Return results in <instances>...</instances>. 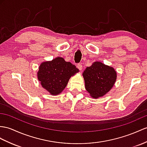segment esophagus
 Instances as JSON below:
<instances>
[{
    "label": "esophagus",
    "mask_w": 147,
    "mask_h": 147,
    "mask_svg": "<svg viewBox=\"0 0 147 147\" xmlns=\"http://www.w3.org/2000/svg\"><path fill=\"white\" fill-rule=\"evenodd\" d=\"M77 67L78 68V69H79L80 70H82V65L81 63H78L77 65Z\"/></svg>",
    "instance_id": "1"
}]
</instances>
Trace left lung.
I'll use <instances>...</instances> for the list:
<instances>
[{
	"mask_svg": "<svg viewBox=\"0 0 147 147\" xmlns=\"http://www.w3.org/2000/svg\"><path fill=\"white\" fill-rule=\"evenodd\" d=\"M117 71L114 68L101 62H94L84 71L86 90L93 98H98L108 93L115 84Z\"/></svg>",
	"mask_w": 147,
	"mask_h": 147,
	"instance_id": "obj_1",
	"label": "left lung"
}]
</instances>
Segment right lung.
Here are the masks:
<instances>
[{
    "label": "right lung",
    "instance_id": "add662e5",
    "mask_svg": "<svg viewBox=\"0 0 147 147\" xmlns=\"http://www.w3.org/2000/svg\"><path fill=\"white\" fill-rule=\"evenodd\" d=\"M79 71L76 67L62 57H56L51 61L40 63L37 71L38 80L42 87L52 95L61 93L71 77Z\"/></svg>",
    "mask_w": 147,
    "mask_h": 147
}]
</instances>
